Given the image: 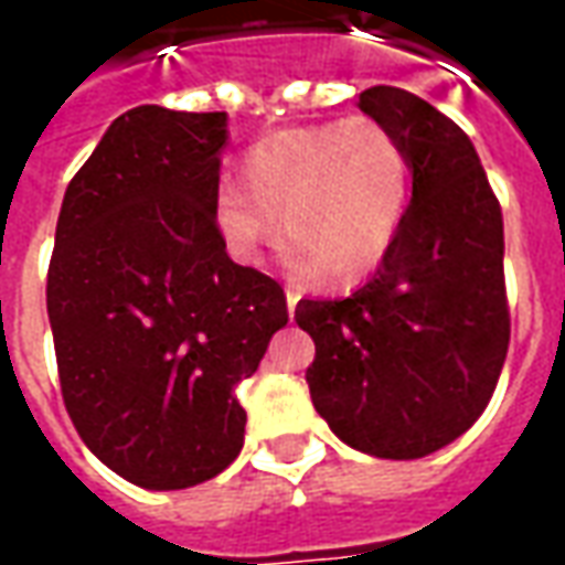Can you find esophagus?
<instances>
[{"mask_svg": "<svg viewBox=\"0 0 565 565\" xmlns=\"http://www.w3.org/2000/svg\"><path fill=\"white\" fill-rule=\"evenodd\" d=\"M284 296H287V311L294 315L296 302H299V290H296L294 284H287V287H284Z\"/></svg>", "mask_w": 565, "mask_h": 565, "instance_id": "obj_1", "label": "esophagus"}]
</instances>
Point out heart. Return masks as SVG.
Returning <instances> with one entry per match:
<instances>
[{"label": "heart", "mask_w": 565, "mask_h": 565, "mask_svg": "<svg viewBox=\"0 0 565 565\" xmlns=\"http://www.w3.org/2000/svg\"><path fill=\"white\" fill-rule=\"evenodd\" d=\"M242 181L214 190V226L238 259H257L278 230L302 278L351 284L391 254L412 205V157L372 117L278 129L242 157Z\"/></svg>", "instance_id": "1"}]
</instances>
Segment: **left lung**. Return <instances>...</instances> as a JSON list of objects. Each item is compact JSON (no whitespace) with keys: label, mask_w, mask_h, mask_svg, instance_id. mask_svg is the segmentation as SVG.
I'll list each match as a JSON object with an SVG mask.
<instances>
[{"label":"left lung","mask_w":565,"mask_h":565,"mask_svg":"<svg viewBox=\"0 0 565 565\" xmlns=\"http://www.w3.org/2000/svg\"><path fill=\"white\" fill-rule=\"evenodd\" d=\"M360 111L412 157V205L379 271L344 299H302L315 339L306 381L344 445L417 460L460 438L497 391L509 354L502 211L475 145L399 87H369Z\"/></svg>","instance_id":"obj_1"}]
</instances>
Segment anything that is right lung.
I'll use <instances>...</instances> for the list:
<instances>
[{"label":"right lung","instance_id":"right-lung-1","mask_svg":"<svg viewBox=\"0 0 565 565\" xmlns=\"http://www.w3.org/2000/svg\"><path fill=\"white\" fill-rule=\"evenodd\" d=\"M226 111L139 105L72 178L47 269L63 403L120 478L184 490L245 441L235 384L287 323L281 284L226 257L214 226Z\"/></svg>","mask_w":565,"mask_h":565}]
</instances>
